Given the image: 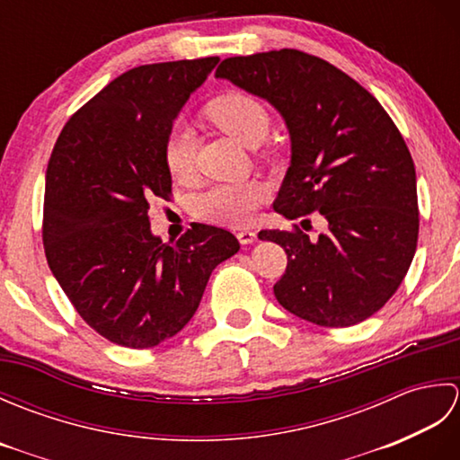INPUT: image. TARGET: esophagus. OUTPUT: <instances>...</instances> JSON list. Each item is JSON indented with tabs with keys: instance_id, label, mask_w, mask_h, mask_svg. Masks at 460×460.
Wrapping results in <instances>:
<instances>
[{
	"instance_id": "1",
	"label": "esophagus",
	"mask_w": 460,
	"mask_h": 460,
	"mask_svg": "<svg viewBox=\"0 0 460 460\" xmlns=\"http://www.w3.org/2000/svg\"><path fill=\"white\" fill-rule=\"evenodd\" d=\"M237 239L241 241V245H251V243L257 241V233L251 231V229H239Z\"/></svg>"
}]
</instances>
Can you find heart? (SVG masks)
<instances>
[{
    "label": "heart",
    "instance_id": "obj_1",
    "mask_svg": "<svg viewBox=\"0 0 460 460\" xmlns=\"http://www.w3.org/2000/svg\"><path fill=\"white\" fill-rule=\"evenodd\" d=\"M205 116L233 136L243 146L261 144L270 130V114L267 106L247 93H227L205 106ZM164 162L175 181H188L195 172V138L183 124H173L165 134ZM270 198V188L262 180H245L235 183L213 185L199 193L193 201L198 217L241 227L257 217L261 205Z\"/></svg>",
    "mask_w": 460,
    "mask_h": 460
}]
</instances>
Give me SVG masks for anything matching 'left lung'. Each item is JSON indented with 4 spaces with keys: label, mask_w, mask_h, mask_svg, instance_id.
Segmentation results:
<instances>
[{
    "label": "left lung",
    "mask_w": 460,
    "mask_h": 460,
    "mask_svg": "<svg viewBox=\"0 0 460 460\" xmlns=\"http://www.w3.org/2000/svg\"><path fill=\"white\" fill-rule=\"evenodd\" d=\"M215 76L267 99L288 126L292 164L275 211L328 221L318 239L298 225L259 233L287 252L272 288L280 306L324 328L376 314L403 282L419 237L415 165L395 122L351 76L296 49L223 58Z\"/></svg>",
    "instance_id": "obj_1"
}]
</instances>
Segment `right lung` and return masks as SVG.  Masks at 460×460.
<instances>
[{"instance_id": "right-lung-1", "label": "right lung", "mask_w": 460, "mask_h": 460, "mask_svg": "<svg viewBox=\"0 0 460 460\" xmlns=\"http://www.w3.org/2000/svg\"><path fill=\"white\" fill-rule=\"evenodd\" d=\"M219 57L134 66L63 126L45 175L43 247L79 316L112 344L146 349L178 334L211 270L239 251L231 231L193 223L170 245L150 203L170 201L165 134Z\"/></svg>"}]
</instances>
